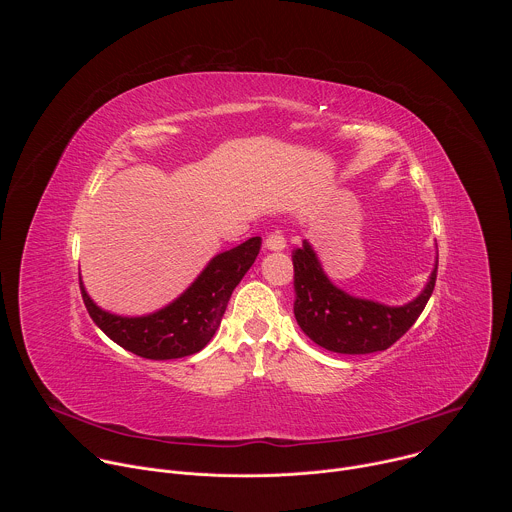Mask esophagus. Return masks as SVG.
Returning a JSON list of instances; mask_svg holds the SVG:
<instances>
[{
    "instance_id": "obj_1",
    "label": "esophagus",
    "mask_w": 512,
    "mask_h": 512,
    "mask_svg": "<svg viewBox=\"0 0 512 512\" xmlns=\"http://www.w3.org/2000/svg\"><path fill=\"white\" fill-rule=\"evenodd\" d=\"M265 249L267 251H283L285 247H287V243H285V237L279 233V231H273V233H269L267 237H265Z\"/></svg>"
}]
</instances>
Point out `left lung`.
Segmentation results:
<instances>
[{"instance_id":"8db88e82","label":"left lung","mask_w":512,"mask_h":512,"mask_svg":"<svg viewBox=\"0 0 512 512\" xmlns=\"http://www.w3.org/2000/svg\"><path fill=\"white\" fill-rule=\"evenodd\" d=\"M294 259V314L304 334L338 354L387 350L419 318L433 294L437 259L421 294L403 306H387L340 289L324 271L314 247L304 241Z\"/></svg>"}]
</instances>
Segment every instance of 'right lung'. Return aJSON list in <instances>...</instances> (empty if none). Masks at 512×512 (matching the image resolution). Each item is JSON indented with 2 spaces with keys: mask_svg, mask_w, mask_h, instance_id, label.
Segmentation results:
<instances>
[{
  "mask_svg": "<svg viewBox=\"0 0 512 512\" xmlns=\"http://www.w3.org/2000/svg\"><path fill=\"white\" fill-rule=\"evenodd\" d=\"M261 237L214 255L200 275L168 306L143 316H119L103 310L87 294L81 279L83 302L93 322L125 350L150 358L170 360L200 352L221 326L233 289L255 263Z\"/></svg>",
  "mask_w": 512,
  "mask_h": 512,
  "instance_id": "obj_1",
  "label": "right lung"
}]
</instances>
